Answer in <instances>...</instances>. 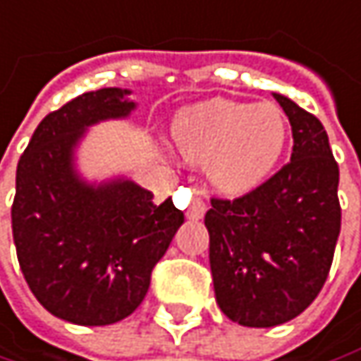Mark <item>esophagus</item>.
Returning a JSON list of instances; mask_svg holds the SVG:
<instances>
[{
	"mask_svg": "<svg viewBox=\"0 0 361 361\" xmlns=\"http://www.w3.org/2000/svg\"><path fill=\"white\" fill-rule=\"evenodd\" d=\"M204 213H207V202H204L202 198H198V196L190 202V207H188V211H185V214H188L190 219H202Z\"/></svg>",
	"mask_w": 361,
	"mask_h": 361,
	"instance_id": "34e87169",
	"label": "esophagus"
}]
</instances>
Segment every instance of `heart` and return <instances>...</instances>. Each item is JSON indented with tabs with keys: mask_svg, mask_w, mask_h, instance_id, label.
Wrapping results in <instances>:
<instances>
[{
	"mask_svg": "<svg viewBox=\"0 0 361 361\" xmlns=\"http://www.w3.org/2000/svg\"><path fill=\"white\" fill-rule=\"evenodd\" d=\"M173 140L190 163H207L221 192L244 194L264 180L287 142L285 115L273 103L213 99L178 115Z\"/></svg>",
	"mask_w": 361,
	"mask_h": 361,
	"instance_id": "b5f03b06",
	"label": "heart"
}]
</instances>
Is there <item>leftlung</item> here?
Here are the masks:
<instances>
[{"label": "left lung", "mask_w": 361, "mask_h": 361, "mask_svg": "<svg viewBox=\"0 0 361 361\" xmlns=\"http://www.w3.org/2000/svg\"><path fill=\"white\" fill-rule=\"evenodd\" d=\"M273 97L291 123V161L240 198H211L204 216L216 304L258 329L283 324L316 300L341 231L339 165L326 130L291 99Z\"/></svg>", "instance_id": "left-lung-1"}]
</instances>
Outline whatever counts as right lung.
Masks as SVG:
<instances>
[{
    "label": "right lung",
    "mask_w": 361,
    "mask_h": 361,
    "mask_svg": "<svg viewBox=\"0 0 361 361\" xmlns=\"http://www.w3.org/2000/svg\"><path fill=\"white\" fill-rule=\"evenodd\" d=\"M130 90L101 88L51 111L16 169L12 233L22 275L53 316L105 326L136 310L183 213L130 180L90 185L74 169L84 130L126 117Z\"/></svg>",
    "instance_id": "right-lung-1"
}]
</instances>
